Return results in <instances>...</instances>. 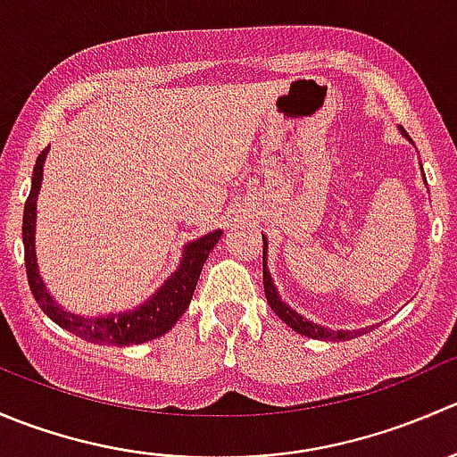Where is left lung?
<instances>
[{"label":"left lung","mask_w":457,"mask_h":457,"mask_svg":"<svg viewBox=\"0 0 457 457\" xmlns=\"http://www.w3.org/2000/svg\"><path fill=\"white\" fill-rule=\"evenodd\" d=\"M265 254H267V241H265V237H262V287H265L267 303H270V307L274 310V314L278 316L285 325H289L294 331H298V334L310 336V338H318V340H352V338H356V336L362 334V331H329V329H325V327L316 325V322L305 320V318L298 316L294 310H289V307L280 301L278 292H276L274 283H271V276H270V271H267V265H265Z\"/></svg>","instance_id":"1"}]
</instances>
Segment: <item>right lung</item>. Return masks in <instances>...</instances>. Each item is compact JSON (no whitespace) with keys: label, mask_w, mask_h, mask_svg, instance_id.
Instances as JSON below:
<instances>
[{"label":"right lung","mask_w":457,"mask_h":457,"mask_svg":"<svg viewBox=\"0 0 457 457\" xmlns=\"http://www.w3.org/2000/svg\"><path fill=\"white\" fill-rule=\"evenodd\" d=\"M46 152L48 150H41V154L37 156L35 161V168H32V186L24 205V225H21V234H24L26 276H29V285L35 301L39 303L44 314L50 316V320H54L59 327L71 331V334L87 340V343L119 345V347H126V345H141L145 343V340H154L159 338V336H163L165 331L172 329V325L179 320V316H181L183 312L187 310V305H190L192 294H195L196 283H199L203 262L207 261L210 252L214 250L216 241L220 238V229L205 234L199 241L190 243V245L186 247V254H183L179 270L165 280L163 287H161L150 301L143 303L137 310L101 318H84L68 314V312L62 310V307L50 298V294L46 292L44 280L39 278V270H37L35 205L37 195H39L41 187V174H44Z\"/></svg>","instance_id":"right-lung-1"}]
</instances>
